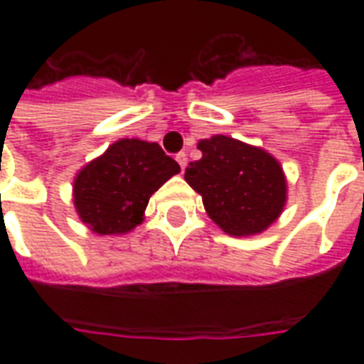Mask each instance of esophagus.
Instances as JSON below:
<instances>
[{"mask_svg":"<svg viewBox=\"0 0 364 364\" xmlns=\"http://www.w3.org/2000/svg\"><path fill=\"white\" fill-rule=\"evenodd\" d=\"M176 160L179 162V166H181V170H185L187 168V154L185 153H177L176 154Z\"/></svg>","mask_w":364,"mask_h":364,"instance_id":"34e87169","label":"esophagus"}]
</instances>
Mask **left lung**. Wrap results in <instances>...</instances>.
<instances>
[{
	"instance_id": "obj_1",
	"label": "left lung",
	"mask_w": 364,
	"mask_h": 364,
	"mask_svg": "<svg viewBox=\"0 0 364 364\" xmlns=\"http://www.w3.org/2000/svg\"><path fill=\"white\" fill-rule=\"evenodd\" d=\"M198 149L202 159L188 164L185 179L202 194L208 215L232 236L270 227L287 198L279 162L262 149L227 136L202 139Z\"/></svg>"
}]
</instances>
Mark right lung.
I'll return each mask as SVG.
<instances>
[{
	"instance_id": "right-lung-1",
	"label": "right lung",
	"mask_w": 364,
	"mask_h": 364,
	"mask_svg": "<svg viewBox=\"0 0 364 364\" xmlns=\"http://www.w3.org/2000/svg\"><path fill=\"white\" fill-rule=\"evenodd\" d=\"M181 170L159 143L121 139L79 171L77 213L98 234H124L143 221L149 198Z\"/></svg>"
}]
</instances>
